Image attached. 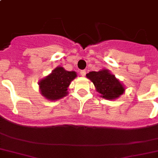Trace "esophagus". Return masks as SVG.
<instances>
[{
    "instance_id": "34e87169",
    "label": "esophagus",
    "mask_w": 158,
    "mask_h": 158,
    "mask_svg": "<svg viewBox=\"0 0 158 158\" xmlns=\"http://www.w3.org/2000/svg\"><path fill=\"white\" fill-rule=\"evenodd\" d=\"M86 73H87L86 70H82V71H80V75L81 76H83V77H84L85 75H86Z\"/></svg>"
}]
</instances>
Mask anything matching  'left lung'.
Masks as SVG:
<instances>
[{
	"instance_id": "8db88e82",
	"label": "left lung",
	"mask_w": 158,
	"mask_h": 158,
	"mask_svg": "<svg viewBox=\"0 0 158 158\" xmlns=\"http://www.w3.org/2000/svg\"><path fill=\"white\" fill-rule=\"evenodd\" d=\"M86 76L94 83L96 90L101 94V97L103 98L113 100L124 93V86L114 75L110 73L109 70L90 71Z\"/></svg>"
}]
</instances>
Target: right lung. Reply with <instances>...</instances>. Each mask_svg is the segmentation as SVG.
<instances>
[{
	"mask_svg": "<svg viewBox=\"0 0 158 158\" xmlns=\"http://www.w3.org/2000/svg\"><path fill=\"white\" fill-rule=\"evenodd\" d=\"M76 76L75 71H68L62 67H57L50 75L40 81V91L47 99H60L68 95V87Z\"/></svg>",
	"mask_w": 158,
	"mask_h": 158,
	"instance_id": "add662e5",
	"label": "right lung"
}]
</instances>
